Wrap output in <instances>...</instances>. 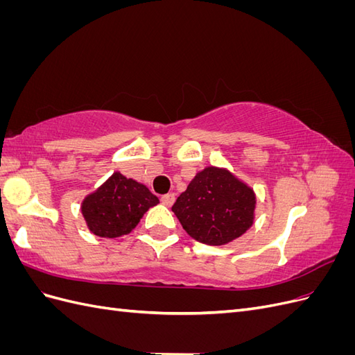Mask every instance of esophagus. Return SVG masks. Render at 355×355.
Segmentation results:
<instances>
[{"instance_id": "obj_1", "label": "esophagus", "mask_w": 355, "mask_h": 355, "mask_svg": "<svg viewBox=\"0 0 355 355\" xmlns=\"http://www.w3.org/2000/svg\"><path fill=\"white\" fill-rule=\"evenodd\" d=\"M161 201H163V204H166L167 207H170L171 204L175 202V194H166V196L161 197Z\"/></svg>"}]
</instances>
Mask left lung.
<instances>
[{"label": "left lung", "instance_id": "8db88e82", "mask_svg": "<svg viewBox=\"0 0 355 355\" xmlns=\"http://www.w3.org/2000/svg\"><path fill=\"white\" fill-rule=\"evenodd\" d=\"M256 197L228 170L206 167L173 204L184 230L200 243L222 245L253 225Z\"/></svg>", "mask_w": 355, "mask_h": 355}]
</instances>
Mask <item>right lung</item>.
Returning a JSON list of instances; mask_svg holds the SVG:
<instances>
[{"label":"right lung","mask_w":355,"mask_h":355,"mask_svg":"<svg viewBox=\"0 0 355 355\" xmlns=\"http://www.w3.org/2000/svg\"><path fill=\"white\" fill-rule=\"evenodd\" d=\"M158 202L145 185L115 171L101 188L84 198L81 211L94 235L116 239L132 232L144 213Z\"/></svg>","instance_id":"add662e5"}]
</instances>
